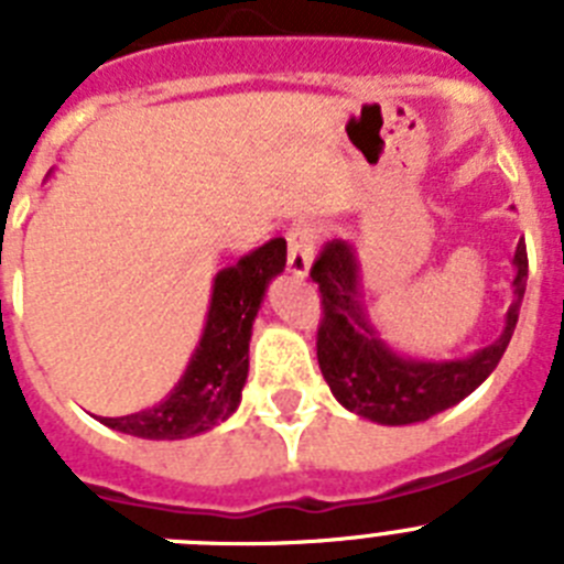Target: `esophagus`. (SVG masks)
<instances>
[{
  "label": "esophagus",
  "instance_id": "obj_1",
  "mask_svg": "<svg viewBox=\"0 0 564 564\" xmlns=\"http://www.w3.org/2000/svg\"><path fill=\"white\" fill-rule=\"evenodd\" d=\"M313 246H316V228L311 223H299L288 234V271L293 279H305L313 265Z\"/></svg>",
  "mask_w": 564,
  "mask_h": 564
}]
</instances>
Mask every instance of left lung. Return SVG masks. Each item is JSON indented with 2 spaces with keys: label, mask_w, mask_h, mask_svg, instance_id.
<instances>
[{
  "label": "left lung",
  "mask_w": 564,
  "mask_h": 564,
  "mask_svg": "<svg viewBox=\"0 0 564 564\" xmlns=\"http://www.w3.org/2000/svg\"><path fill=\"white\" fill-rule=\"evenodd\" d=\"M514 302L506 313V327L495 341L452 361H423L401 356L378 336L364 307L361 265L352 242L333 239L313 262V282L322 291L325 318L318 327L316 356L327 387L344 410L383 426L430 421L486 381L500 364L514 336L525 296L528 253L525 242L514 251Z\"/></svg>",
  "instance_id": "1"
}]
</instances>
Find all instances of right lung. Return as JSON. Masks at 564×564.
Masks as SVG:
<instances>
[{"mask_svg": "<svg viewBox=\"0 0 564 564\" xmlns=\"http://www.w3.org/2000/svg\"><path fill=\"white\" fill-rule=\"evenodd\" d=\"M285 239H271L237 265L214 276L206 327L186 372L163 401L123 417H101L104 426L147 441H183L220 426L237 412L248 378L253 318L271 279L285 271Z\"/></svg>", "mask_w": 564, "mask_h": 564, "instance_id": "right-lung-1", "label": "right lung"}]
</instances>
